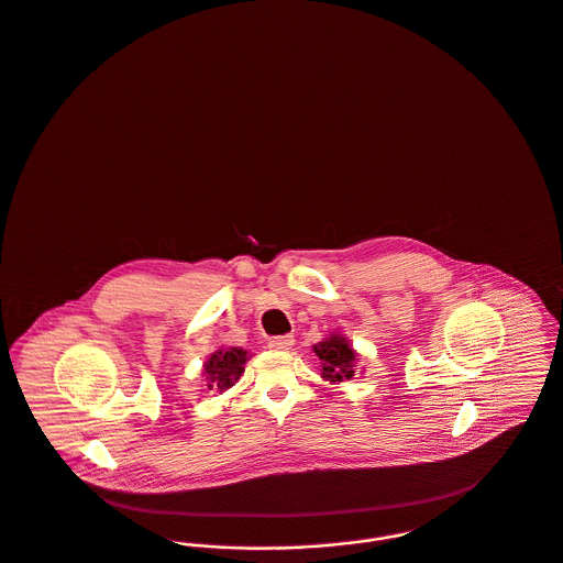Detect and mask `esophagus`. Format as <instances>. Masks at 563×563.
I'll list each match as a JSON object with an SVG mask.
<instances>
[{
  "label": "esophagus",
  "instance_id": "1",
  "mask_svg": "<svg viewBox=\"0 0 563 563\" xmlns=\"http://www.w3.org/2000/svg\"><path fill=\"white\" fill-rule=\"evenodd\" d=\"M294 343H296L294 336H276V339L269 341V349H274V351H289Z\"/></svg>",
  "mask_w": 563,
  "mask_h": 563
}]
</instances>
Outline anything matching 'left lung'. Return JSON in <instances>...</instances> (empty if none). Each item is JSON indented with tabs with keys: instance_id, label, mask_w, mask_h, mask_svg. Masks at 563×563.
<instances>
[{
	"instance_id": "obj_1",
	"label": "left lung",
	"mask_w": 563,
	"mask_h": 563,
	"mask_svg": "<svg viewBox=\"0 0 563 563\" xmlns=\"http://www.w3.org/2000/svg\"><path fill=\"white\" fill-rule=\"evenodd\" d=\"M314 355L321 360V377L325 382H343L353 377L357 353L346 343L343 334H330L325 341L312 346Z\"/></svg>"
}]
</instances>
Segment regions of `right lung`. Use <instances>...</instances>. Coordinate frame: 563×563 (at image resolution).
I'll use <instances>...</instances> for the list:
<instances>
[{"instance_id":"1","label":"right lung","mask_w":563,"mask_h":563,"mask_svg":"<svg viewBox=\"0 0 563 563\" xmlns=\"http://www.w3.org/2000/svg\"><path fill=\"white\" fill-rule=\"evenodd\" d=\"M249 351L240 349V346H229V349H218L210 360L203 364V375L208 382V389H224L231 388L240 375L244 373V364L249 360Z\"/></svg>"}]
</instances>
